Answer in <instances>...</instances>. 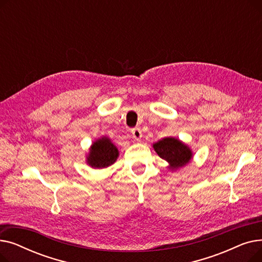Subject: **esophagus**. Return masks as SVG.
Masks as SVG:
<instances>
[{"instance_id":"34e87169","label":"esophagus","mask_w":262,"mask_h":262,"mask_svg":"<svg viewBox=\"0 0 262 262\" xmlns=\"http://www.w3.org/2000/svg\"><path fill=\"white\" fill-rule=\"evenodd\" d=\"M132 136H133V138L135 139V140H137V141H139L140 139H141V137H142V132H141V129L140 128H133L132 129Z\"/></svg>"}]
</instances>
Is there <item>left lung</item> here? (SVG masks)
Segmentation results:
<instances>
[{"label": "left lung", "mask_w": 262, "mask_h": 262, "mask_svg": "<svg viewBox=\"0 0 262 262\" xmlns=\"http://www.w3.org/2000/svg\"><path fill=\"white\" fill-rule=\"evenodd\" d=\"M160 158L167 160L174 169L185 166L191 159L190 148L175 138H164L154 144Z\"/></svg>", "instance_id": "1"}]
</instances>
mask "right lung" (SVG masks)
Masks as SVG:
<instances>
[{
	"label": "right lung",
	"instance_id": "add662e5",
	"mask_svg": "<svg viewBox=\"0 0 262 262\" xmlns=\"http://www.w3.org/2000/svg\"><path fill=\"white\" fill-rule=\"evenodd\" d=\"M117 147L108 138H102L91 146L88 163L94 168H106L113 164L118 158Z\"/></svg>",
	"mask_w": 262,
	"mask_h": 262
}]
</instances>
